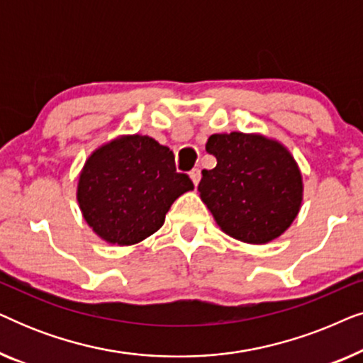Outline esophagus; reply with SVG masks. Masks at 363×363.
<instances>
[{"instance_id":"1","label":"esophagus","mask_w":363,"mask_h":363,"mask_svg":"<svg viewBox=\"0 0 363 363\" xmlns=\"http://www.w3.org/2000/svg\"><path fill=\"white\" fill-rule=\"evenodd\" d=\"M190 178H191V182H193V185H198V183H200V178H201V170L200 168H193V170L190 172Z\"/></svg>"}]
</instances>
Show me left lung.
I'll return each instance as SVG.
<instances>
[{
  "label": "left lung",
  "instance_id": "1",
  "mask_svg": "<svg viewBox=\"0 0 363 363\" xmlns=\"http://www.w3.org/2000/svg\"><path fill=\"white\" fill-rule=\"evenodd\" d=\"M206 152L216 167L201 172L198 191L218 226L251 245L281 236L302 201V177L291 153L279 142L241 132L215 133Z\"/></svg>",
  "mask_w": 363,
  "mask_h": 363
}]
</instances>
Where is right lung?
Here are the masks:
<instances>
[{
    "mask_svg": "<svg viewBox=\"0 0 363 363\" xmlns=\"http://www.w3.org/2000/svg\"><path fill=\"white\" fill-rule=\"evenodd\" d=\"M193 190L178 173L175 155L147 135L118 137L84 165L77 201L84 220L102 240L130 246L158 231L172 203Z\"/></svg>",
    "mask_w": 363,
    "mask_h": 363,
    "instance_id": "add662e5",
    "label": "right lung"
}]
</instances>
